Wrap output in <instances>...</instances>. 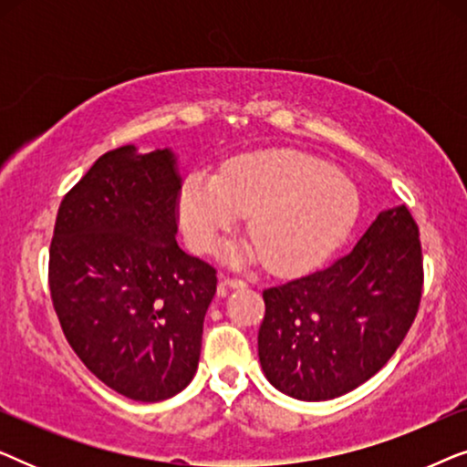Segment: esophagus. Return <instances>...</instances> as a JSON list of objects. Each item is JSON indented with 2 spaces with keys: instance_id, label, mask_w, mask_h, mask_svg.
<instances>
[{
  "instance_id": "34e87169",
  "label": "esophagus",
  "mask_w": 467,
  "mask_h": 467,
  "mask_svg": "<svg viewBox=\"0 0 467 467\" xmlns=\"http://www.w3.org/2000/svg\"><path fill=\"white\" fill-rule=\"evenodd\" d=\"M244 286H246V280L235 278V276H223L219 285V293L223 296L225 289H244Z\"/></svg>"
}]
</instances>
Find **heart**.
<instances>
[{
	"mask_svg": "<svg viewBox=\"0 0 467 467\" xmlns=\"http://www.w3.org/2000/svg\"><path fill=\"white\" fill-rule=\"evenodd\" d=\"M178 213L184 238L195 251H208L248 216L253 242L232 248L229 259H265L272 272L297 274L347 238L359 216V195L323 159L270 149L232 159L219 176H187Z\"/></svg>",
	"mask_w": 467,
	"mask_h": 467,
	"instance_id": "b5f03b06",
	"label": "heart"
}]
</instances>
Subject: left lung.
<instances>
[{
    "instance_id": "obj_1",
    "label": "left lung",
    "mask_w": 467,
    "mask_h": 467,
    "mask_svg": "<svg viewBox=\"0 0 467 467\" xmlns=\"http://www.w3.org/2000/svg\"><path fill=\"white\" fill-rule=\"evenodd\" d=\"M420 291L417 223L406 206L382 210L348 254L264 291L259 361L265 379L304 401L353 391L398 350Z\"/></svg>"
}]
</instances>
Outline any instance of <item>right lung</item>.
I'll list each match as a JSON object with an SVG mask.
<instances>
[{"instance_id":"1","label":"right lung","mask_w":467,"mask_h":467,"mask_svg":"<svg viewBox=\"0 0 467 467\" xmlns=\"http://www.w3.org/2000/svg\"><path fill=\"white\" fill-rule=\"evenodd\" d=\"M181 184L170 149H114L63 197L50 242V297L69 347L136 401L193 380L216 293L214 267L176 242Z\"/></svg>"}]
</instances>
